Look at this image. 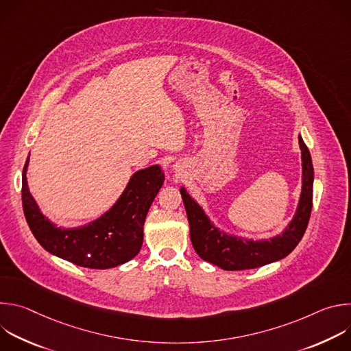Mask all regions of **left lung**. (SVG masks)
<instances>
[{"label":"left lung","mask_w":351,"mask_h":351,"mask_svg":"<svg viewBox=\"0 0 351 351\" xmlns=\"http://www.w3.org/2000/svg\"><path fill=\"white\" fill-rule=\"evenodd\" d=\"M303 161V187L294 218L282 234L269 240H243L240 237L221 233L206 217L194 199L180 189L186 208L190 239L195 253L203 260L226 271L253 269L289 256L303 239L313 210L314 168L307 145L298 136Z\"/></svg>","instance_id":"8db88e82"}]
</instances>
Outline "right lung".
<instances>
[{"mask_svg": "<svg viewBox=\"0 0 351 351\" xmlns=\"http://www.w3.org/2000/svg\"><path fill=\"white\" fill-rule=\"evenodd\" d=\"M27 165L29 158L22 173L23 213L32 233L48 253L91 269L114 268L138 254L147 213L164 183L158 165L136 172L108 213L77 229L57 228L40 213L29 193Z\"/></svg>", "mask_w": 351, "mask_h": 351, "instance_id": "right-lung-1", "label": "right lung"}]
</instances>
